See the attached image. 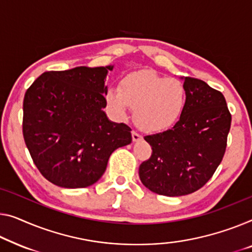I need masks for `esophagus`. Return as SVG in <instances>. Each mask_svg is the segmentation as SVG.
<instances>
[{"label": "esophagus", "mask_w": 252, "mask_h": 252, "mask_svg": "<svg viewBox=\"0 0 252 252\" xmlns=\"http://www.w3.org/2000/svg\"><path fill=\"white\" fill-rule=\"evenodd\" d=\"M142 139V136L140 133H138L137 131H132V140L133 141H139Z\"/></svg>", "instance_id": "1"}]
</instances>
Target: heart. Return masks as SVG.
I'll return each instance as SVG.
<instances>
[{"mask_svg": "<svg viewBox=\"0 0 252 252\" xmlns=\"http://www.w3.org/2000/svg\"><path fill=\"white\" fill-rule=\"evenodd\" d=\"M107 108L118 119H125L133 108L134 122L148 132H162L181 119L188 102L185 84L149 70L127 74L120 81L118 92L105 95Z\"/></svg>", "mask_w": 252, "mask_h": 252, "instance_id": "obj_1", "label": "heart"}]
</instances>
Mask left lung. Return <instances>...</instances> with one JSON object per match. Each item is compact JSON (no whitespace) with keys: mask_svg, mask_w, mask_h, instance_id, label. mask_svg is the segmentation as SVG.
I'll return each mask as SVG.
<instances>
[{"mask_svg":"<svg viewBox=\"0 0 252 252\" xmlns=\"http://www.w3.org/2000/svg\"><path fill=\"white\" fill-rule=\"evenodd\" d=\"M183 79L188 102L181 119L145 137L153 153L139 167L142 185L168 197L192 193L208 182L223 159L232 121L222 93L200 79Z\"/></svg>","mask_w":252,"mask_h":252,"instance_id":"8db88e82","label":"left lung"}]
</instances>
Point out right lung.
Segmentation results:
<instances>
[{
    "label": "right lung",
    "mask_w": 252,
    "mask_h": 252,
    "mask_svg": "<svg viewBox=\"0 0 252 252\" xmlns=\"http://www.w3.org/2000/svg\"><path fill=\"white\" fill-rule=\"evenodd\" d=\"M111 70L113 65L47 71L25 94L26 146L36 167L55 186L94 185L111 154L132 140L130 127L111 122L103 111Z\"/></svg>",
    "instance_id": "obj_1"
}]
</instances>
